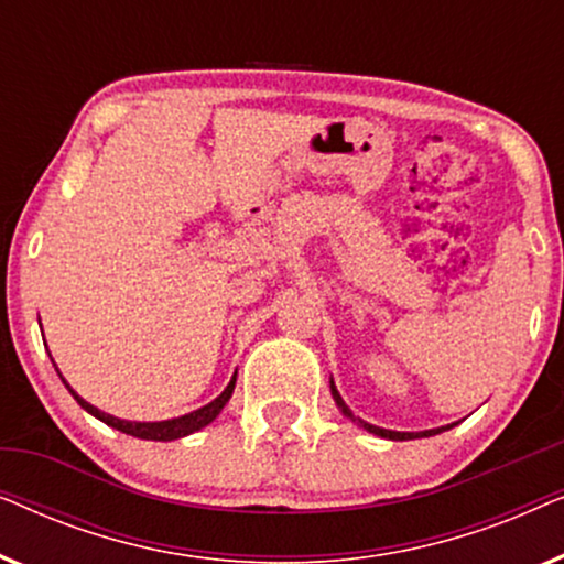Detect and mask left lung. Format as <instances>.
Here are the masks:
<instances>
[{"mask_svg": "<svg viewBox=\"0 0 564 564\" xmlns=\"http://www.w3.org/2000/svg\"><path fill=\"white\" fill-rule=\"evenodd\" d=\"M330 392H334L336 405L341 408L344 415H349V419H354L351 411H349V408H346V403L341 400V395H338V390H336V384H334V382H330ZM354 421H359L361 426H365V429L369 431V434H377V436H382V438H392V442H403V438H421V436H431V434H442V429H434V431H421V434H400V431H388V429L372 426V423H365L361 419H354ZM444 429H449V426H444Z\"/></svg>", "mask_w": 564, "mask_h": 564, "instance_id": "left-lung-1", "label": "left lung"}]
</instances>
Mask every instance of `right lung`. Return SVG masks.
Returning <instances> with one entry per match:
<instances>
[{
    "instance_id": "obj_1",
    "label": "right lung",
    "mask_w": 564,
    "mask_h": 564,
    "mask_svg": "<svg viewBox=\"0 0 564 564\" xmlns=\"http://www.w3.org/2000/svg\"><path fill=\"white\" fill-rule=\"evenodd\" d=\"M61 380H64V377H61ZM64 384H66V380H64ZM66 388H68V384H66ZM234 388H236V375H234V380L228 382V388L223 390L220 395L213 400V403L203 405V408H199V411H192L187 415H180V419L156 421V423L120 421V419H115V415H107V413L99 411V408L89 405L87 400L76 395L72 388H68V390H72V395L76 398V403H79L84 411L91 413V415H95V419H99L102 423H107V426L118 429V431H122V434L138 436V438H151V442H172V438H182V436H187V434H195V431H199L203 426H207V423H210V421H215V415L223 411V405L228 403L230 395H234Z\"/></svg>"
}]
</instances>
